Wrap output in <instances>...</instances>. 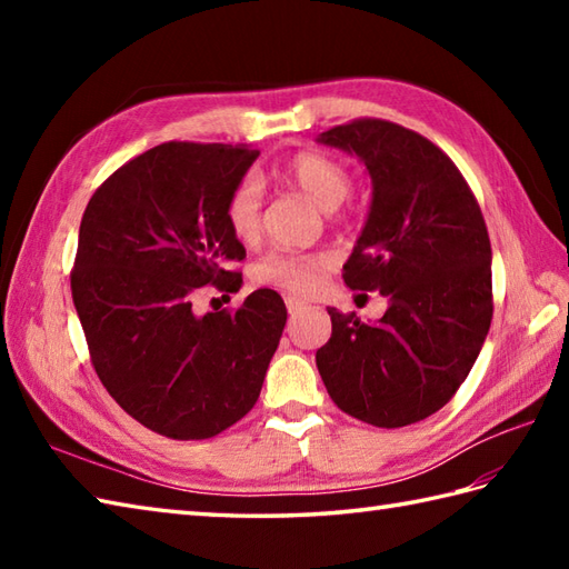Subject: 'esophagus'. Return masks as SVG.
Masks as SVG:
<instances>
[{
	"instance_id": "obj_1",
	"label": "esophagus",
	"mask_w": 569,
	"mask_h": 569,
	"mask_svg": "<svg viewBox=\"0 0 569 569\" xmlns=\"http://www.w3.org/2000/svg\"><path fill=\"white\" fill-rule=\"evenodd\" d=\"M303 308H306V303L300 298H293V296L286 298V310L291 312V316H296V312H300Z\"/></svg>"
}]
</instances>
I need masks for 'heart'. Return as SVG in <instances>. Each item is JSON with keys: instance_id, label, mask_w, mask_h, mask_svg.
<instances>
[{"instance_id": "1", "label": "heart", "mask_w": 569, "mask_h": 569, "mask_svg": "<svg viewBox=\"0 0 569 569\" xmlns=\"http://www.w3.org/2000/svg\"><path fill=\"white\" fill-rule=\"evenodd\" d=\"M278 176L286 183L316 204V208L330 212L347 198L352 178L347 168L332 161L330 156L320 151H298L291 159L278 166ZM227 224L237 239H251L259 232L261 222V188L257 180H241V183L229 192L224 204ZM328 266V257L322 253H291V251H273L263 261L257 263L253 276L263 283H273L291 291L306 293L316 288L320 273Z\"/></svg>"}]
</instances>
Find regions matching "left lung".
Returning a JSON list of instances; mask_svg holds the SVG:
<instances>
[{
	"label": "left lung",
	"mask_w": 569,
	"mask_h": 569,
	"mask_svg": "<svg viewBox=\"0 0 569 569\" xmlns=\"http://www.w3.org/2000/svg\"><path fill=\"white\" fill-rule=\"evenodd\" d=\"M367 168V222L342 276L389 308L361 322L330 308L318 349L325 389L345 413L403 428L440 410L467 379L491 325V244L462 173L426 137L359 119L316 139Z\"/></svg>",
	"instance_id": "obj_1"
}]
</instances>
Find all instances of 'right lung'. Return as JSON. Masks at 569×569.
I'll return each instance as SVG.
<instances>
[{
    "mask_svg": "<svg viewBox=\"0 0 569 569\" xmlns=\"http://www.w3.org/2000/svg\"><path fill=\"white\" fill-rule=\"evenodd\" d=\"M259 151L168 141L114 171L84 208L72 303L104 389L149 430L204 440L257 403L286 306L271 288L237 312L192 310L198 288L229 293L244 247L224 204Z\"/></svg>",
    "mask_w": 569,
    "mask_h": 569,
    "instance_id": "1",
    "label": "right lung"
}]
</instances>
